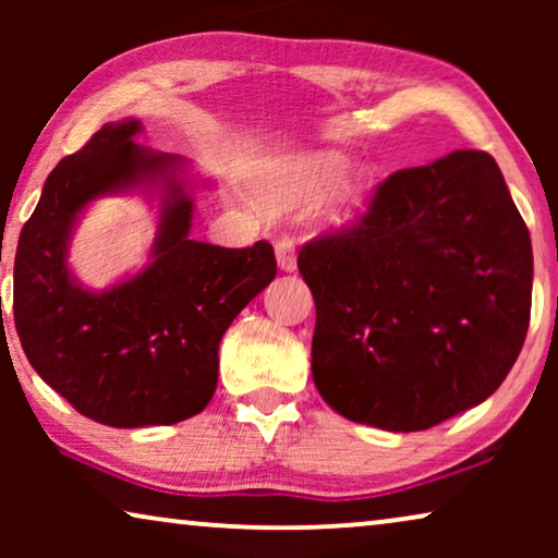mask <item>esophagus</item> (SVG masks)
Returning <instances> with one entry per match:
<instances>
[{
	"label": "esophagus",
	"mask_w": 558,
	"mask_h": 558,
	"mask_svg": "<svg viewBox=\"0 0 558 558\" xmlns=\"http://www.w3.org/2000/svg\"><path fill=\"white\" fill-rule=\"evenodd\" d=\"M277 264H279V269L281 271H294L296 269V248H294V243L289 241V239H281V241H277Z\"/></svg>",
	"instance_id": "esophagus-1"
}]
</instances>
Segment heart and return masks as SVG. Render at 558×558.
Wrapping results in <instances>:
<instances>
[{"instance_id": "obj_1", "label": "heart", "mask_w": 558, "mask_h": 558, "mask_svg": "<svg viewBox=\"0 0 558 558\" xmlns=\"http://www.w3.org/2000/svg\"><path fill=\"white\" fill-rule=\"evenodd\" d=\"M350 170L348 157L335 151H310V155L289 159L281 170L284 180V208H304L315 205L345 178ZM373 195L371 178L365 172H353L342 185L335 190L330 205H327V220L338 228L355 226L368 213Z\"/></svg>"}]
</instances>
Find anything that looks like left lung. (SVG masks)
I'll return each mask as SVG.
<instances>
[{
	"label": "left lung",
	"instance_id": "left-lung-1",
	"mask_svg": "<svg viewBox=\"0 0 558 558\" xmlns=\"http://www.w3.org/2000/svg\"><path fill=\"white\" fill-rule=\"evenodd\" d=\"M327 407L422 432L498 391L531 319V235L487 151L393 172L368 216L296 258Z\"/></svg>",
	"mask_w": 558,
	"mask_h": 558
}]
</instances>
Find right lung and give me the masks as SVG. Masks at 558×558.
<instances>
[{"instance_id": "add662e5", "label": "right lung", "mask_w": 558, "mask_h": 558, "mask_svg": "<svg viewBox=\"0 0 558 558\" xmlns=\"http://www.w3.org/2000/svg\"><path fill=\"white\" fill-rule=\"evenodd\" d=\"M142 119L109 121L45 180L14 256L22 350L75 411L117 429L201 414L218 386V345L235 315L277 277L271 243L195 241L193 162L136 142ZM140 194L156 213L148 264L104 290L70 264L82 216L101 196Z\"/></svg>"}]
</instances>
